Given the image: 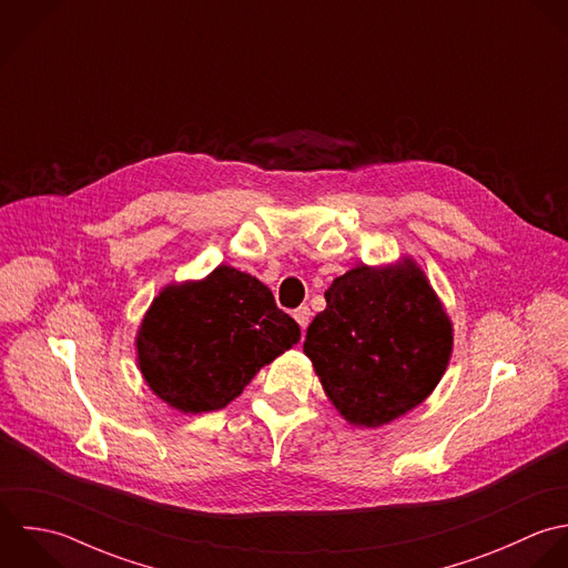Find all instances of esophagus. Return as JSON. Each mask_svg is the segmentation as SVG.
I'll list each match as a JSON object with an SVG mask.
<instances>
[{
    "label": "esophagus",
    "mask_w": 568,
    "mask_h": 568,
    "mask_svg": "<svg viewBox=\"0 0 568 568\" xmlns=\"http://www.w3.org/2000/svg\"><path fill=\"white\" fill-rule=\"evenodd\" d=\"M293 317H295V322L300 324V328L306 331V326H308V322H311V308H308V306H300V308L293 311Z\"/></svg>",
    "instance_id": "obj_1"
}]
</instances>
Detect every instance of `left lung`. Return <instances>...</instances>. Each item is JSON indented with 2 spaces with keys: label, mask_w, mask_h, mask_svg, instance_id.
<instances>
[{
  "label": "left lung",
  "mask_w": 568,
  "mask_h": 568,
  "mask_svg": "<svg viewBox=\"0 0 568 568\" xmlns=\"http://www.w3.org/2000/svg\"><path fill=\"white\" fill-rule=\"evenodd\" d=\"M304 353L342 416L378 427L436 387L452 355V324L412 260L362 264L326 291Z\"/></svg>",
  "instance_id": "1"
}]
</instances>
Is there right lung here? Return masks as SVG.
Returning <instances> with one entry per match:
<instances>
[{"label": "right lung", "instance_id": "add662e5", "mask_svg": "<svg viewBox=\"0 0 568 568\" xmlns=\"http://www.w3.org/2000/svg\"><path fill=\"white\" fill-rule=\"evenodd\" d=\"M300 337L297 322L260 280L217 266L202 282L168 286L154 300L136 348L154 394L197 414L224 407Z\"/></svg>", "mask_w": 568, "mask_h": 568}]
</instances>
